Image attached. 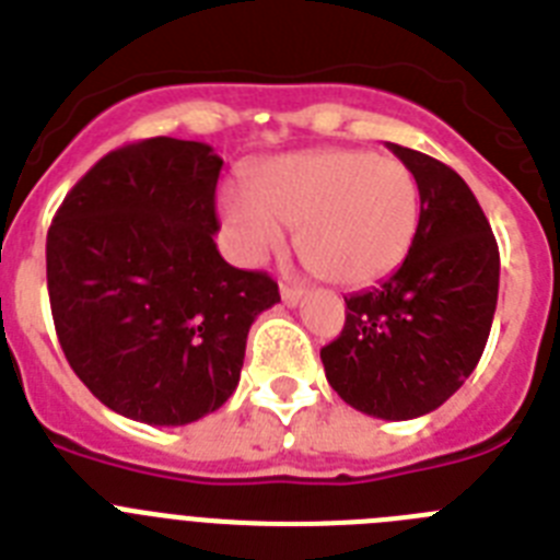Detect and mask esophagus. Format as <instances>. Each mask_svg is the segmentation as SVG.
Listing matches in <instances>:
<instances>
[{"label":"esophagus","instance_id":"1","mask_svg":"<svg viewBox=\"0 0 560 560\" xmlns=\"http://www.w3.org/2000/svg\"><path fill=\"white\" fill-rule=\"evenodd\" d=\"M305 291L300 289V285H280V296H283V303L289 305V308H294V305H300V300H303Z\"/></svg>","mask_w":560,"mask_h":560}]
</instances>
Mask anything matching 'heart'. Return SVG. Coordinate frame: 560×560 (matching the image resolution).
Wrapping results in <instances>:
<instances>
[{"label": "heart", "instance_id": "heart-1", "mask_svg": "<svg viewBox=\"0 0 560 560\" xmlns=\"http://www.w3.org/2000/svg\"><path fill=\"white\" fill-rule=\"evenodd\" d=\"M232 255L260 264L296 226L303 264L336 285L398 269L420 224V187L395 156L359 148L285 153L249 173V190L219 196Z\"/></svg>", "mask_w": 560, "mask_h": 560}]
</instances>
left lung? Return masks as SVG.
Here are the masks:
<instances>
[{"label": "left lung", "mask_w": 560, "mask_h": 560, "mask_svg": "<svg viewBox=\"0 0 560 560\" xmlns=\"http://www.w3.org/2000/svg\"><path fill=\"white\" fill-rule=\"evenodd\" d=\"M387 148L420 187L412 249L384 283L345 296V328L319 355L345 404L412 420L446 404L477 368L497 311L499 246L459 173L412 148Z\"/></svg>", "instance_id": "left-lung-1"}]
</instances>
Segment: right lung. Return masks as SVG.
<instances>
[{
    "label": "right lung",
    "mask_w": 560,
    "mask_h": 560,
    "mask_svg": "<svg viewBox=\"0 0 560 560\" xmlns=\"http://www.w3.org/2000/svg\"><path fill=\"white\" fill-rule=\"evenodd\" d=\"M221 165L205 142L122 145L67 192L47 232L63 355L122 418L185 427L224 407L252 323L280 303L266 271L235 269L212 241Z\"/></svg>",
    "instance_id": "right-lung-1"
}]
</instances>
